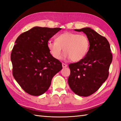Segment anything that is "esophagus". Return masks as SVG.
Instances as JSON below:
<instances>
[{"mask_svg":"<svg viewBox=\"0 0 121 121\" xmlns=\"http://www.w3.org/2000/svg\"><path fill=\"white\" fill-rule=\"evenodd\" d=\"M67 66L68 65H67V64H64V63L62 64V66H63V68H66V67H67Z\"/></svg>","mask_w":121,"mask_h":121,"instance_id":"obj_1","label":"esophagus"}]
</instances>
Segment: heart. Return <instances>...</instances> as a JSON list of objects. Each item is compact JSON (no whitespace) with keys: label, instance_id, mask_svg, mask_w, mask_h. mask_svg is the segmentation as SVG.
I'll list each match as a JSON object with an SVG mask.
<instances>
[{"label":"heart","instance_id":"1","mask_svg":"<svg viewBox=\"0 0 121 121\" xmlns=\"http://www.w3.org/2000/svg\"><path fill=\"white\" fill-rule=\"evenodd\" d=\"M55 40H49L47 46L56 60L60 58L63 49V58L70 59L73 62L83 60L89 51L90 42L85 35L66 32L57 35Z\"/></svg>","mask_w":121,"mask_h":121}]
</instances>
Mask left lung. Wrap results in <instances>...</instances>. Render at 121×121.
<instances>
[{
  "label": "left lung",
  "mask_w": 121,
  "mask_h": 121,
  "mask_svg": "<svg viewBox=\"0 0 121 121\" xmlns=\"http://www.w3.org/2000/svg\"><path fill=\"white\" fill-rule=\"evenodd\" d=\"M74 30L86 34L90 48L83 60L69 65L70 75L68 82L76 95L88 96L95 92L107 79L112 54L107 39L93 29L84 28Z\"/></svg>",
  "instance_id": "1"
}]
</instances>
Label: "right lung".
<instances>
[{
    "mask_svg": "<svg viewBox=\"0 0 121 121\" xmlns=\"http://www.w3.org/2000/svg\"><path fill=\"white\" fill-rule=\"evenodd\" d=\"M35 26L17 37L11 54L13 75L29 95H42L49 89L53 77L62 69L60 61L50 54L49 40L61 30Z\"/></svg>",
    "mask_w": 121,
    "mask_h": 121,
    "instance_id": "1",
    "label": "right lung"
}]
</instances>
